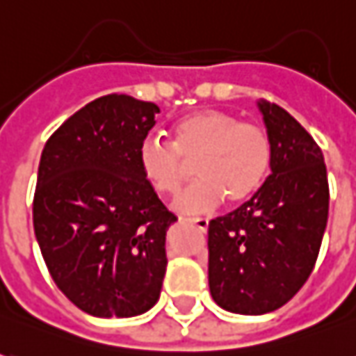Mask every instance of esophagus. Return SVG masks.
<instances>
[{"label": "esophagus", "mask_w": 356, "mask_h": 356, "mask_svg": "<svg viewBox=\"0 0 356 356\" xmlns=\"http://www.w3.org/2000/svg\"><path fill=\"white\" fill-rule=\"evenodd\" d=\"M189 222H193L201 232H207V230H209V220H207V218H189Z\"/></svg>", "instance_id": "34e87169"}]
</instances>
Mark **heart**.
<instances>
[{
	"mask_svg": "<svg viewBox=\"0 0 356 356\" xmlns=\"http://www.w3.org/2000/svg\"><path fill=\"white\" fill-rule=\"evenodd\" d=\"M171 136V143L147 138L138 157L143 177L163 197H175L195 165L197 181L177 201L185 215L211 213L222 199L228 204L248 201L270 173L272 140L256 122H240L222 110H199L177 120Z\"/></svg>",
	"mask_w": 356,
	"mask_h": 356,
	"instance_id": "obj_1",
	"label": "heart"
}]
</instances>
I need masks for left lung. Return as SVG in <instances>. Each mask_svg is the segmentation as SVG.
Masks as SVG:
<instances>
[{
	"mask_svg": "<svg viewBox=\"0 0 356 356\" xmlns=\"http://www.w3.org/2000/svg\"><path fill=\"white\" fill-rule=\"evenodd\" d=\"M272 173L236 211L209 225V288L227 312L262 315L288 303L317 262L329 215L323 154L284 108L258 102Z\"/></svg>",
	"mask_w": 356,
	"mask_h": 356,
	"instance_id": "1",
	"label": "left lung"
}]
</instances>
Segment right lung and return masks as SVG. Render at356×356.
Returning <instances> with one entry per match:
<instances>
[{
    "label": "right lung",
    "instance_id": "right-lung-1",
    "mask_svg": "<svg viewBox=\"0 0 356 356\" xmlns=\"http://www.w3.org/2000/svg\"><path fill=\"white\" fill-rule=\"evenodd\" d=\"M159 108L108 94L44 143L33 227L49 274L94 317H134L159 300L177 216L143 177L140 147Z\"/></svg>",
    "mask_w": 356,
    "mask_h": 356
}]
</instances>
